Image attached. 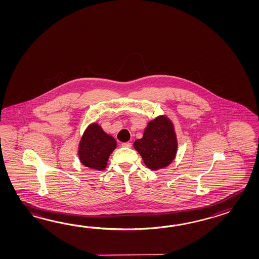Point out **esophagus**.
Here are the masks:
<instances>
[{
	"label": "esophagus",
	"instance_id": "1",
	"mask_svg": "<svg viewBox=\"0 0 259 259\" xmlns=\"http://www.w3.org/2000/svg\"><path fill=\"white\" fill-rule=\"evenodd\" d=\"M121 145L122 147H126V148H131L132 147V143H123Z\"/></svg>",
	"mask_w": 259,
	"mask_h": 259
}]
</instances>
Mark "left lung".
<instances>
[{
  "label": "left lung",
  "instance_id": "8db88e82",
  "mask_svg": "<svg viewBox=\"0 0 259 259\" xmlns=\"http://www.w3.org/2000/svg\"><path fill=\"white\" fill-rule=\"evenodd\" d=\"M145 165L157 170L170 164L176 156L178 141L174 125L165 116H157L149 122L142 139L133 144Z\"/></svg>",
  "mask_w": 259,
  "mask_h": 259
}]
</instances>
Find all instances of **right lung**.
Masks as SVG:
<instances>
[{"mask_svg": "<svg viewBox=\"0 0 259 259\" xmlns=\"http://www.w3.org/2000/svg\"><path fill=\"white\" fill-rule=\"evenodd\" d=\"M116 147L115 138L105 133L99 124L93 123L83 133L77 154L85 166L95 170H105L108 158Z\"/></svg>", "mask_w": 259, "mask_h": 259, "instance_id": "add662e5", "label": "right lung"}]
</instances>
